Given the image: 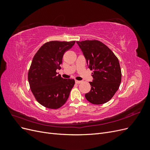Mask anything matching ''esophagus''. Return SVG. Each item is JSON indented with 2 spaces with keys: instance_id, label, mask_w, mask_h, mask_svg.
<instances>
[{
  "instance_id": "esophagus-1",
  "label": "esophagus",
  "mask_w": 150,
  "mask_h": 150,
  "mask_svg": "<svg viewBox=\"0 0 150 150\" xmlns=\"http://www.w3.org/2000/svg\"><path fill=\"white\" fill-rule=\"evenodd\" d=\"M75 82L77 84H79V83H81V82H82V81H78V80H75Z\"/></svg>"
}]
</instances>
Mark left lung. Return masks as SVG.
Listing matches in <instances>:
<instances>
[{
	"label": "left lung",
	"instance_id": "8db88e82",
	"mask_svg": "<svg viewBox=\"0 0 150 150\" xmlns=\"http://www.w3.org/2000/svg\"><path fill=\"white\" fill-rule=\"evenodd\" d=\"M82 51L90 70L93 71L91 91L85 94L93 104L107 103L119 89L121 70L118 59L111 50L97 40L76 41Z\"/></svg>",
	"mask_w": 150,
	"mask_h": 150
}]
</instances>
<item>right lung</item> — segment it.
<instances>
[{
  "instance_id": "obj_1",
  "label": "right lung",
  "mask_w": 150,
  "mask_h": 150,
  "mask_svg": "<svg viewBox=\"0 0 150 150\" xmlns=\"http://www.w3.org/2000/svg\"><path fill=\"white\" fill-rule=\"evenodd\" d=\"M75 41H50L45 43L36 52L28 72V81L36 100L43 106L58 109L69 98L75 81L63 79L57 75L63 55Z\"/></svg>"
}]
</instances>
